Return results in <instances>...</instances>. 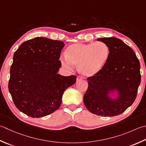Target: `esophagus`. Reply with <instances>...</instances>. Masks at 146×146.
<instances>
[{
	"label": "esophagus",
	"instance_id": "1",
	"mask_svg": "<svg viewBox=\"0 0 146 146\" xmlns=\"http://www.w3.org/2000/svg\"><path fill=\"white\" fill-rule=\"evenodd\" d=\"M82 79H83L82 77L80 76H78V77H77V81H78V80H82Z\"/></svg>",
	"mask_w": 146,
	"mask_h": 146
}]
</instances>
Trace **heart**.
<instances>
[{
	"label": "heart",
	"instance_id": "b5f03b06",
	"mask_svg": "<svg viewBox=\"0 0 146 146\" xmlns=\"http://www.w3.org/2000/svg\"><path fill=\"white\" fill-rule=\"evenodd\" d=\"M110 49L104 42L74 44L66 50V57L61 58L64 67L71 69L73 65L78 66L79 72L86 77L99 73L108 61Z\"/></svg>",
	"mask_w": 146,
	"mask_h": 146
}]
</instances>
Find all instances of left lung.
I'll return each instance as SVG.
<instances>
[{"mask_svg": "<svg viewBox=\"0 0 146 146\" xmlns=\"http://www.w3.org/2000/svg\"><path fill=\"white\" fill-rule=\"evenodd\" d=\"M97 40L109 46L110 55L104 68L87 78L84 103L94 115L117 116L135 101L141 81V65L132 48L120 39L108 37ZM115 90L119 92V98L114 100L108 97V94Z\"/></svg>", "mask_w": 146, "mask_h": 146, "instance_id": "1", "label": "left lung"}]
</instances>
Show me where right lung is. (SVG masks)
Returning <instances> with one entry per match:
<instances>
[{
	"label": "right lung",
	"instance_id": "1",
	"mask_svg": "<svg viewBox=\"0 0 146 146\" xmlns=\"http://www.w3.org/2000/svg\"><path fill=\"white\" fill-rule=\"evenodd\" d=\"M64 46L62 41L36 37L14 52L8 88L16 107L25 115L40 118L54 113L65 90L76 82L75 75L58 74Z\"/></svg>",
	"mask_w": 146,
	"mask_h": 146
}]
</instances>
